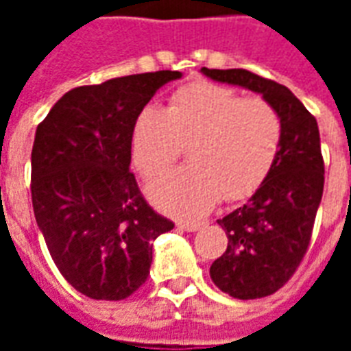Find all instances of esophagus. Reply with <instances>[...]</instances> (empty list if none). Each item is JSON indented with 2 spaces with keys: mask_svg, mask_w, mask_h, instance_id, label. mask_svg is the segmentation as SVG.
Listing matches in <instances>:
<instances>
[{
  "mask_svg": "<svg viewBox=\"0 0 351 351\" xmlns=\"http://www.w3.org/2000/svg\"><path fill=\"white\" fill-rule=\"evenodd\" d=\"M178 228L182 229V231H197V229H201V221H178L176 223Z\"/></svg>",
  "mask_w": 351,
  "mask_h": 351,
  "instance_id": "1",
  "label": "esophagus"
}]
</instances>
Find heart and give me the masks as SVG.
Segmentation results:
<instances>
[{"instance_id":"obj_1","label":"heart","mask_w":351,"mask_h":351,"mask_svg":"<svg viewBox=\"0 0 351 351\" xmlns=\"http://www.w3.org/2000/svg\"><path fill=\"white\" fill-rule=\"evenodd\" d=\"M280 137V116L269 101L199 80L178 88L165 110H141L131 131V156L141 175L158 178L188 146L190 167L154 184L150 195L163 210L199 216L221 195L239 201L258 190Z\"/></svg>"}]
</instances>
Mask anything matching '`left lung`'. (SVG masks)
Masks as SVG:
<instances>
[{"label":"left lung","mask_w":351,"mask_h":351,"mask_svg":"<svg viewBox=\"0 0 351 351\" xmlns=\"http://www.w3.org/2000/svg\"><path fill=\"white\" fill-rule=\"evenodd\" d=\"M201 71L218 82L248 88L276 108L282 123L271 171L250 201L218 220L229 243L210 267V278L235 299H259L278 291L308 250L325 167L314 116L286 86L246 69Z\"/></svg>","instance_id":"obj_1"}]
</instances>
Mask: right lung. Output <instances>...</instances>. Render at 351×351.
<instances>
[{"instance_id": "add662e5", "label": "right lung", "mask_w": 351, "mask_h": 351, "mask_svg": "<svg viewBox=\"0 0 351 351\" xmlns=\"http://www.w3.org/2000/svg\"><path fill=\"white\" fill-rule=\"evenodd\" d=\"M180 71L128 75L73 88L37 125L32 203L50 256L77 291L122 301L150 274L152 241L175 223L130 173L137 116Z\"/></svg>"}]
</instances>
